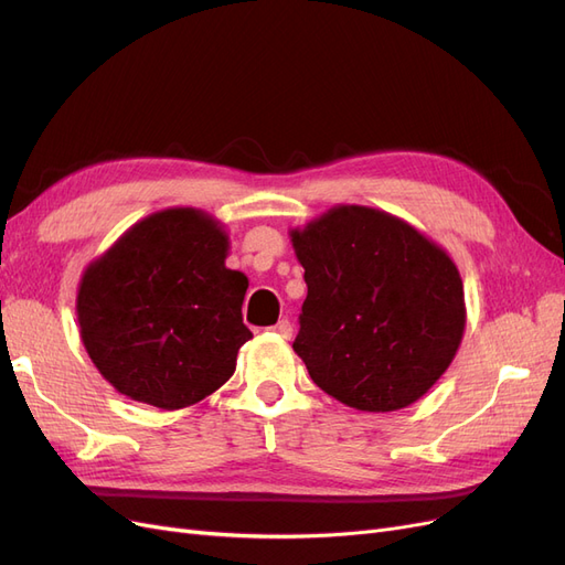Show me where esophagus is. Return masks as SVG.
Returning <instances> with one entry per match:
<instances>
[{
    "label": "esophagus",
    "mask_w": 565,
    "mask_h": 565,
    "mask_svg": "<svg viewBox=\"0 0 565 565\" xmlns=\"http://www.w3.org/2000/svg\"><path fill=\"white\" fill-rule=\"evenodd\" d=\"M268 332L280 337V339H289V337H292V324H289V320H280L278 324H273Z\"/></svg>",
    "instance_id": "1"
}]
</instances>
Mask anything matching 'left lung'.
Listing matches in <instances>:
<instances>
[{
	"mask_svg": "<svg viewBox=\"0 0 565 565\" xmlns=\"http://www.w3.org/2000/svg\"><path fill=\"white\" fill-rule=\"evenodd\" d=\"M309 295L295 353L311 380L353 409L419 401L455 361L467 328L452 256L405 218L337 204L289 231Z\"/></svg>",
	"mask_w": 565,
	"mask_h": 565,
	"instance_id": "obj_1",
	"label": "left lung"
}]
</instances>
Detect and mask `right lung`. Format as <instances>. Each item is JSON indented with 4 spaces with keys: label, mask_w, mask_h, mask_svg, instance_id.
Returning <instances> with one entry per match:
<instances>
[{
    "label": "right lung",
    "mask_w": 565,
    "mask_h": 565,
    "mask_svg": "<svg viewBox=\"0 0 565 565\" xmlns=\"http://www.w3.org/2000/svg\"><path fill=\"white\" fill-rule=\"evenodd\" d=\"M231 237L198 207L136 221L84 268L77 285L82 344L122 396L181 409L224 386L252 337L249 287L226 266Z\"/></svg>",
    "instance_id": "1"
}]
</instances>
